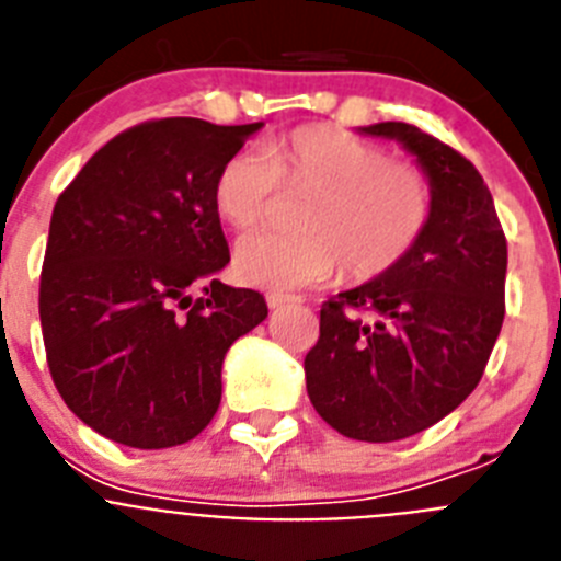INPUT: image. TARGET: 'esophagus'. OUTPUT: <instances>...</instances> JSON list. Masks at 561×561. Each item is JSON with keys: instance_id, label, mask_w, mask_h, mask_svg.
<instances>
[{"instance_id": "esophagus-1", "label": "esophagus", "mask_w": 561, "mask_h": 561, "mask_svg": "<svg viewBox=\"0 0 561 561\" xmlns=\"http://www.w3.org/2000/svg\"><path fill=\"white\" fill-rule=\"evenodd\" d=\"M289 304H295V297L291 295H280V291H270V295H266V306H270V309H284V306Z\"/></svg>"}]
</instances>
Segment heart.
<instances>
[{"label":"heart","mask_w":561,"mask_h":561,"mask_svg":"<svg viewBox=\"0 0 561 561\" xmlns=\"http://www.w3.org/2000/svg\"><path fill=\"white\" fill-rule=\"evenodd\" d=\"M309 193L297 232H255L232 255L250 286L289 291L336 270L356 284L399 270L435 213V187L413 162L336 126H300L261 148L230 153L213 180V207L238 232L257 227L277 193Z\"/></svg>","instance_id":"b5f03b06"}]
</instances>
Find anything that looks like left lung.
Wrapping results in <instances>:
<instances>
[{
    "label": "left lung",
    "mask_w": 561,
    "mask_h": 561,
    "mask_svg": "<svg viewBox=\"0 0 561 561\" xmlns=\"http://www.w3.org/2000/svg\"><path fill=\"white\" fill-rule=\"evenodd\" d=\"M393 137L435 187V213L413 255L320 309L306 390L336 433L401 440L438 424L478 388L505 317L508 247L478 168L410 123L362 128Z\"/></svg>",
    "instance_id": "8db88e82"
}]
</instances>
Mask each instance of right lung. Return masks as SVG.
I'll return each mask as SVG.
<instances>
[{
  "label": "right lung",
  "mask_w": 561,
  "mask_h": 561,
  "mask_svg": "<svg viewBox=\"0 0 561 561\" xmlns=\"http://www.w3.org/2000/svg\"><path fill=\"white\" fill-rule=\"evenodd\" d=\"M261 126H131L53 207L38 286L47 365L67 408L108 440L196 438L219 410L225 354L270 314L261 291L216 280L230 250L213 180Z\"/></svg>",
  "instance_id": "1"
}]
</instances>
